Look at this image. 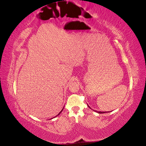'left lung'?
Returning a JSON list of instances; mask_svg holds the SVG:
<instances>
[{
	"mask_svg": "<svg viewBox=\"0 0 146 146\" xmlns=\"http://www.w3.org/2000/svg\"><path fill=\"white\" fill-rule=\"evenodd\" d=\"M88 106L89 107V108H91L90 107H89L88 105ZM95 111H96L97 113H106V111H97V110H95Z\"/></svg>",
	"mask_w": 146,
	"mask_h": 146,
	"instance_id": "left-lung-1",
	"label": "left lung"
}]
</instances>
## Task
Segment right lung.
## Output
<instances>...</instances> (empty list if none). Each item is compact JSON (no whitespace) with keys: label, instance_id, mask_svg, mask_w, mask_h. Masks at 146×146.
Returning <instances> with one entry per match:
<instances>
[{"label":"right lung","instance_id":"right-lung-1","mask_svg":"<svg viewBox=\"0 0 146 146\" xmlns=\"http://www.w3.org/2000/svg\"><path fill=\"white\" fill-rule=\"evenodd\" d=\"M63 108H64V107H63ZM63 109H62V110L60 111V113H58V115H57V116H55V117H57V116H58V115H60V113H61V112L62 111V110H63ZM52 118H51V119H52Z\"/></svg>","mask_w":146,"mask_h":146}]
</instances>
